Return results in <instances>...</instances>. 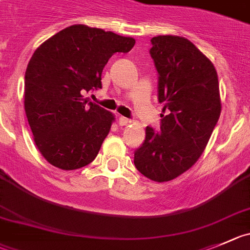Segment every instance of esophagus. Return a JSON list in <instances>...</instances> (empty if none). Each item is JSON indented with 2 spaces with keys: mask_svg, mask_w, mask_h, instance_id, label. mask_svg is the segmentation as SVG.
Returning a JSON list of instances; mask_svg holds the SVG:
<instances>
[{
  "mask_svg": "<svg viewBox=\"0 0 250 250\" xmlns=\"http://www.w3.org/2000/svg\"><path fill=\"white\" fill-rule=\"evenodd\" d=\"M129 122H130V121L128 120V118L122 117V116H121V117L118 118V123H120V125H127Z\"/></svg>",
  "mask_w": 250,
  "mask_h": 250,
  "instance_id": "1",
  "label": "esophagus"
}]
</instances>
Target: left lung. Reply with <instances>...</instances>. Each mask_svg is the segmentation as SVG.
Instances as JSON below:
<instances>
[{
	"mask_svg": "<svg viewBox=\"0 0 250 250\" xmlns=\"http://www.w3.org/2000/svg\"><path fill=\"white\" fill-rule=\"evenodd\" d=\"M149 50L158 71V101L164 104L160 129L146 127L134 151L137 170L158 183L170 181L201 157L221 114L213 64L183 37L151 38Z\"/></svg>",
	"mask_w": 250,
	"mask_h": 250,
	"instance_id": "left-lung-1",
	"label": "left lung"
}]
</instances>
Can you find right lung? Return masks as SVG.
<instances>
[{"label": "right lung", "instance_id": "add662e5", "mask_svg": "<svg viewBox=\"0 0 250 250\" xmlns=\"http://www.w3.org/2000/svg\"><path fill=\"white\" fill-rule=\"evenodd\" d=\"M134 44L129 37L76 24L34 51L24 75V109L34 142L51 165L75 170L97 157L113 114L83 95L101 88L109 58Z\"/></svg>", "mask_w": 250, "mask_h": 250}]
</instances>
